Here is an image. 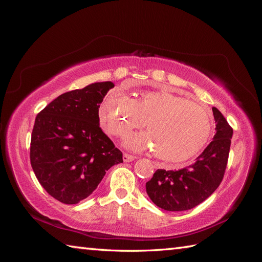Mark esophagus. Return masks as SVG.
<instances>
[{
    "label": "esophagus",
    "mask_w": 262,
    "mask_h": 262,
    "mask_svg": "<svg viewBox=\"0 0 262 262\" xmlns=\"http://www.w3.org/2000/svg\"><path fill=\"white\" fill-rule=\"evenodd\" d=\"M137 158V156H134L132 154H129V153H124L123 154V162H132Z\"/></svg>",
    "instance_id": "esophagus-1"
}]
</instances>
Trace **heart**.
<instances>
[{
    "instance_id": "obj_1",
    "label": "heart",
    "mask_w": 262,
    "mask_h": 262,
    "mask_svg": "<svg viewBox=\"0 0 262 262\" xmlns=\"http://www.w3.org/2000/svg\"><path fill=\"white\" fill-rule=\"evenodd\" d=\"M100 122L113 136L123 138L146 122L148 132L132 134L128 146L153 149L165 163H181L205 145L213 131L210 110L168 91H144L129 97L110 93L99 107Z\"/></svg>"
}]
</instances>
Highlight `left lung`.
I'll list each match as a JSON object with an SVG mask.
<instances>
[{"instance_id":"left-lung-1","label":"left lung","mask_w":262,"mask_h":262,"mask_svg":"<svg viewBox=\"0 0 262 262\" xmlns=\"http://www.w3.org/2000/svg\"><path fill=\"white\" fill-rule=\"evenodd\" d=\"M212 112L216 133L195 162L178 170L157 169L146 182V192L158 208L172 212L192 209L208 199L223 180L233 129L217 108L213 107Z\"/></svg>"}]
</instances>
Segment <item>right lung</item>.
Instances as JSON below:
<instances>
[{
  "label": "right lung",
  "instance_id": "add662e5",
  "mask_svg": "<svg viewBox=\"0 0 262 262\" xmlns=\"http://www.w3.org/2000/svg\"><path fill=\"white\" fill-rule=\"evenodd\" d=\"M112 82L60 95L36 117L30 141L35 175L54 199L76 204L97 188L122 152L102 132L98 109Z\"/></svg>",
  "mask_w": 262,
  "mask_h": 262
}]
</instances>
